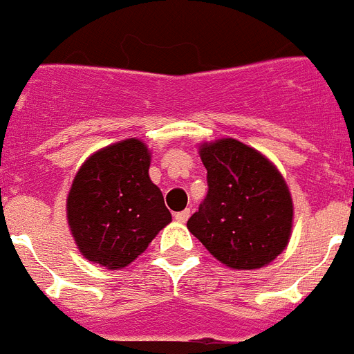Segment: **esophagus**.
Returning <instances> with one entry per match:
<instances>
[{
    "label": "esophagus",
    "instance_id": "34e87169",
    "mask_svg": "<svg viewBox=\"0 0 354 354\" xmlns=\"http://www.w3.org/2000/svg\"><path fill=\"white\" fill-rule=\"evenodd\" d=\"M189 214H192V211H189V209H184V211H180L175 214V220L179 221V223H186L187 218H189Z\"/></svg>",
    "mask_w": 354,
    "mask_h": 354
}]
</instances>
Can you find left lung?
Segmentation results:
<instances>
[{
    "mask_svg": "<svg viewBox=\"0 0 354 354\" xmlns=\"http://www.w3.org/2000/svg\"><path fill=\"white\" fill-rule=\"evenodd\" d=\"M209 192L187 230L232 270H259L287 248L294 205L286 179L270 159L234 138L198 147Z\"/></svg>",
    "mask_w": 354,
    "mask_h": 354,
    "instance_id": "8db88e82",
    "label": "left lung"
}]
</instances>
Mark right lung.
Wrapping results in <instances>:
<instances>
[{"label": "right lung", "mask_w": 354, "mask_h": 354, "mask_svg": "<svg viewBox=\"0 0 354 354\" xmlns=\"http://www.w3.org/2000/svg\"><path fill=\"white\" fill-rule=\"evenodd\" d=\"M149 168L150 150L138 138L99 149L81 165L67 195V223L84 259L122 270L170 223Z\"/></svg>", "instance_id": "1"}]
</instances>
